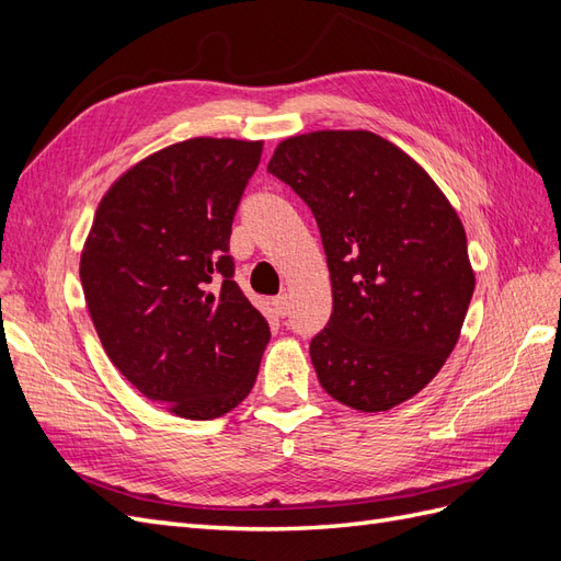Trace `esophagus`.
Wrapping results in <instances>:
<instances>
[{
  "instance_id": "esophagus-1",
  "label": "esophagus",
  "mask_w": 561,
  "mask_h": 561,
  "mask_svg": "<svg viewBox=\"0 0 561 561\" xmlns=\"http://www.w3.org/2000/svg\"><path fill=\"white\" fill-rule=\"evenodd\" d=\"M274 309H276V313H278L280 318H285L287 311H290V297H287V295H278V297L274 299Z\"/></svg>"
}]
</instances>
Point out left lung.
<instances>
[{
	"mask_svg": "<svg viewBox=\"0 0 561 561\" xmlns=\"http://www.w3.org/2000/svg\"><path fill=\"white\" fill-rule=\"evenodd\" d=\"M268 173L311 208L328 254L332 316L309 348L320 386L360 412L410 400L449 358L474 290L451 203L369 130L295 135Z\"/></svg>",
	"mask_w": 561,
	"mask_h": 561,
	"instance_id": "8db88e82",
	"label": "left lung"
}]
</instances>
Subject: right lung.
I'll return each instance as SVG.
<instances>
[{
    "mask_svg": "<svg viewBox=\"0 0 561 561\" xmlns=\"http://www.w3.org/2000/svg\"><path fill=\"white\" fill-rule=\"evenodd\" d=\"M260 159L262 142L231 138L157 151L110 186L81 252L83 297L110 360L182 419L243 402L271 339L229 254Z\"/></svg>",
    "mask_w": 561,
    "mask_h": 561,
    "instance_id": "right-lung-1",
    "label": "right lung"
}]
</instances>
